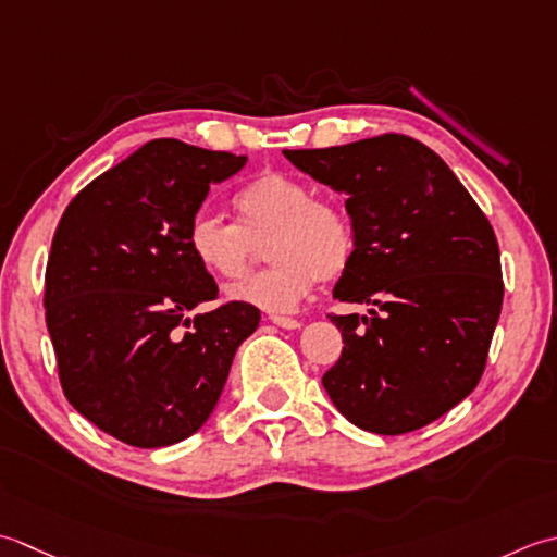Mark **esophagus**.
I'll return each instance as SVG.
<instances>
[{"label":"esophagus","mask_w":557,"mask_h":557,"mask_svg":"<svg viewBox=\"0 0 557 557\" xmlns=\"http://www.w3.org/2000/svg\"><path fill=\"white\" fill-rule=\"evenodd\" d=\"M269 320L274 322L276 326H281V329H298L302 324L300 320H295V317H283V314H271Z\"/></svg>","instance_id":"1"}]
</instances>
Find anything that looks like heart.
<instances>
[{"label":"heart","instance_id":"1","mask_svg":"<svg viewBox=\"0 0 557 557\" xmlns=\"http://www.w3.org/2000/svg\"><path fill=\"white\" fill-rule=\"evenodd\" d=\"M237 223L201 213L189 223L187 247L191 257L223 281H237L267 246L271 267L237 283L228 295L259 310L288 312L317 281H334L350 267L356 233L348 211L300 177L262 173L233 199Z\"/></svg>","mask_w":557,"mask_h":557}]
</instances>
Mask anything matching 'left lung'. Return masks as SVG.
<instances>
[{"label":"left lung","instance_id":"1","mask_svg":"<svg viewBox=\"0 0 557 557\" xmlns=\"http://www.w3.org/2000/svg\"><path fill=\"white\" fill-rule=\"evenodd\" d=\"M346 195L356 249L334 288L370 317L329 314L344 336L322 384L350 423L404 435L475 389L503 310L491 221L425 144L380 134L329 149L283 151Z\"/></svg>","mask_w":557,"mask_h":557}]
</instances>
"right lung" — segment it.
Instances as JSON below:
<instances>
[{
	"instance_id": "1",
	"label": "right lung",
	"mask_w": 557,
	"mask_h": 557,
	"mask_svg": "<svg viewBox=\"0 0 557 557\" xmlns=\"http://www.w3.org/2000/svg\"><path fill=\"white\" fill-rule=\"evenodd\" d=\"M245 156L153 139L88 183L64 209L45 269V322L60 384L78 413L124 445L195 435L259 310L223 302L187 247L211 183Z\"/></svg>"
}]
</instances>
